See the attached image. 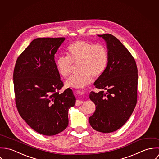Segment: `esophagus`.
<instances>
[{
  "label": "esophagus",
  "instance_id": "esophagus-1",
  "mask_svg": "<svg viewBox=\"0 0 159 159\" xmlns=\"http://www.w3.org/2000/svg\"><path fill=\"white\" fill-rule=\"evenodd\" d=\"M83 102H84V101H82L77 100V101H76V102H75V105H76V106H79V105L82 104Z\"/></svg>",
  "mask_w": 159,
  "mask_h": 159
}]
</instances>
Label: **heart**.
Here are the masks:
<instances>
[{
	"instance_id": "obj_1",
	"label": "heart",
	"mask_w": 159,
	"mask_h": 159,
	"mask_svg": "<svg viewBox=\"0 0 159 159\" xmlns=\"http://www.w3.org/2000/svg\"><path fill=\"white\" fill-rule=\"evenodd\" d=\"M107 63L108 52L105 47L78 40L67 47L66 57H60L56 60V67L58 73L66 77L71 72L72 63H78L80 72L69 77L65 84L68 87L81 89L90 84L92 76L99 77Z\"/></svg>"
}]
</instances>
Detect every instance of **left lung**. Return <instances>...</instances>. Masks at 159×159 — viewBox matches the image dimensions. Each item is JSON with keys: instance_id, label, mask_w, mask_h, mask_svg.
I'll return each instance as SVG.
<instances>
[{"instance_id": "obj_1", "label": "left lung", "mask_w": 159, "mask_h": 159, "mask_svg": "<svg viewBox=\"0 0 159 159\" xmlns=\"http://www.w3.org/2000/svg\"><path fill=\"white\" fill-rule=\"evenodd\" d=\"M98 36L106 42L108 63L94 83L101 91L89 95L96 106L89 123L96 131L111 133L126 123L136 106L138 69L134 59L119 39L110 34Z\"/></svg>"}]
</instances>
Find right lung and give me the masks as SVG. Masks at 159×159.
Instances as JSON below:
<instances>
[{
    "label": "right lung",
    "mask_w": 159,
    "mask_h": 159,
    "mask_svg": "<svg viewBox=\"0 0 159 159\" xmlns=\"http://www.w3.org/2000/svg\"><path fill=\"white\" fill-rule=\"evenodd\" d=\"M65 40L37 38L18 58L13 71L15 101L18 112L37 133L53 136L68 125L69 109L75 103L70 89L63 87L55 55Z\"/></svg>",
    "instance_id": "obj_1"
}]
</instances>
